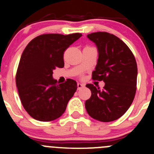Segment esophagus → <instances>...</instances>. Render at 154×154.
Masks as SVG:
<instances>
[{
	"instance_id": "34e87169",
	"label": "esophagus",
	"mask_w": 154,
	"mask_h": 154,
	"mask_svg": "<svg viewBox=\"0 0 154 154\" xmlns=\"http://www.w3.org/2000/svg\"><path fill=\"white\" fill-rule=\"evenodd\" d=\"M84 86V85H83L82 84V83H77V89H80V88H83V87Z\"/></svg>"
}]
</instances>
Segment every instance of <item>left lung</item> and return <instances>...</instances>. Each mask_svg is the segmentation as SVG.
<instances>
[{"mask_svg": "<svg viewBox=\"0 0 154 154\" xmlns=\"http://www.w3.org/2000/svg\"><path fill=\"white\" fill-rule=\"evenodd\" d=\"M96 44L99 57L91 78L105 83L103 89L86 87L91 95L85 103L88 114L102 122L122 117L133 101L137 84V64L133 52L119 37L106 32L87 35Z\"/></svg>", "mask_w": 154, "mask_h": 154, "instance_id": "left-lung-1", "label": "left lung"}]
</instances>
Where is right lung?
Returning <instances> with one entry per match:
<instances>
[{
	"instance_id": "obj_1",
	"label": "right lung",
	"mask_w": 154,
	"mask_h": 154,
	"mask_svg": "<svg viewBox=\"0 0 154 154\" xmlns=\"http://www.w3.org/2000/svg\"><path fill=\"white\" fill-rule=\"evenodd\" d=\"M81 33L42 34L31 40L21 54L15 83L22 106L40 122H51L66 111L77 88L75 80L57 84L53 71L64 67L63 54Z\"/></svg>"
}]
</instances>
